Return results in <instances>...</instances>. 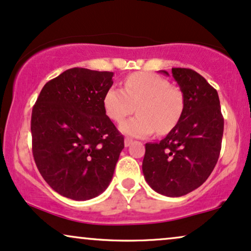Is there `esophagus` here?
<instances>
[{
	"label": "esophagus",
	"mask_w": 251,
	"mask_h": 251,
	"mask_svg": "<svg viewBox=\"0 0 251 251\" xmlns=\"http://www.w3.org/2000/svg\"><path fill=\"white\" fill-rule=\"evenodd\" d=\"M133 140L131 138H125V140H124V144H125V147H128V146L132 145Z\"/></svg>",
	"instance_id": "1"
}]
</instances>
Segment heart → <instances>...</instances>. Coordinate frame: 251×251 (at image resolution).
Returning <instances> with one entry per match:
<instances>
[{"instance_id": "b5f03b06", "label": "heart", "mask_w": 251, "mask_h": 251, "mask_svg": "<svg viewBox=\"0 0 251 251\" xmlns=\"http://www.w3.org/2000/svg\"><path fill=\"white\" fill-rule=\"evenodd\" d=\"M107 117L123 122L138 106L139 115L120 125L125 134L144 138L155 131L164 134L179 122L184 110V96L169 81L151 73H136L124 81V89L110 87L103 98Z\"/></svg>"}]
</instances>
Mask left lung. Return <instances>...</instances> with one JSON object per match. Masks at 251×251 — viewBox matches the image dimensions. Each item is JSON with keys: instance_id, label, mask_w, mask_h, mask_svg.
<instances>
[{"instance_id": "8db88e82", "label": "left lung", "mask_w": 251, "mask_h": 251, "mask_svg": "<svg viewBox=\"0 0 251 251\" xmlns=\"http://www.w3.org/2000/svg\"><path fill=\"white\" fill-rule=\"evenodd\" d=\"M171 73L184 96L183 113L166 138L146 144L142 173L156 192L180 197L199 188L213 171L224 117L217 90L201 74L189 68H173Z\"/></svg>"}]
</instances>
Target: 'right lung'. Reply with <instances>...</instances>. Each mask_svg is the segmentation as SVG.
Here are the masks:
<instances>
[{
  "mask_svg": "<svg viewBox=\"0 0 251 251\" xmlns=\"http://www.w3.org/2000/svg\"><path fill=\"white\" fill-rule=\"evenodd\" d=\"M112 72L71 68L41 89L31 116L32 154L40 175L59 195L88 201L112 179L124 136L103 98Z\"/></svg>",
  "mask_w": 251,
  "mask_h": 251,
  "instance_id": "1",
  "label": "right lung"
}]
</instances>
